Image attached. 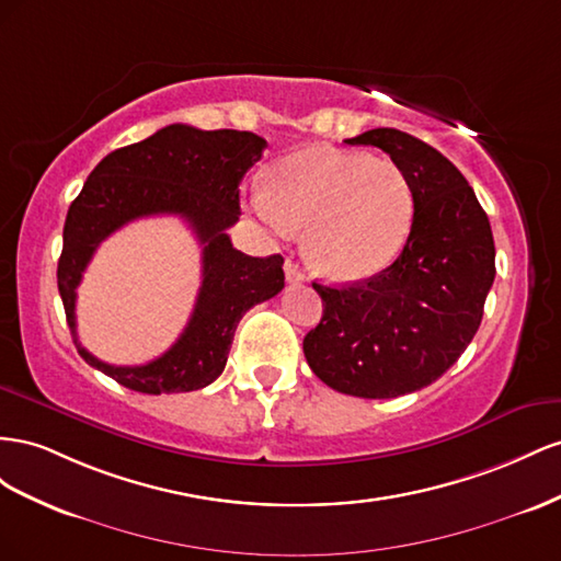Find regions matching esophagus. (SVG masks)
I'll return each instance as SVG.
<instances>
[{"instance_id": "34e87169", "label": "esophagus", "mask_w": 561, "mask_h": 561, "mask_svg": "<svg viewBox=\"0 0 561 561\" xmlns=\"http://www.w3.org/2000/svg\"><path fill=\"white\" fill-rule=\"evenodd\" d=\"M284 275H286V282H289V284L306 282V275H302L300 267H298L294 261H286V263H284Z\"/></svg>"}]
</instances>
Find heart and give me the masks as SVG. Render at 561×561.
I'll use <instances>...</instances> for the list:
<instances>
[{"instance_id": "heart-1", "label": "heart", "mask_w": 561, "mask_h": 561, "mask_svg": "<svg viewBox=\"0 0 561 561\" xmlns=\"http://www.w3.org/2000/svg\"><path fill=\"white\" fill-rule=\"evenodd\" d=\"M249 204L272 232L308 230L312 270L339 284L388 270L402 255L415 218V195L402 167L331 146L279 159L267 171V187H255Z\"/></svg>"}]
</instances>
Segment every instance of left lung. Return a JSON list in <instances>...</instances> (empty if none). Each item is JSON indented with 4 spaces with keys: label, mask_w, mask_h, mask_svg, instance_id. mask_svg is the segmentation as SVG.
<instances>
[{
    "label": "left lung",
    "mask_w": 561,
    "mask_h": 561,
    "mask_svg": "<svg viewBox=\"0 0 561 561\" xmlns=\"http://www.w3.org/2000/svg\"><path fill=\"white\" fill-rule=\"evenodd\" d=\"M350 146H374L404 169L415 218L402 255L380 275L343 286L312 282L324 314L302 352L329 388L390 399L435 382L482 324L495 277L489 218L449 159L397 129H371Z\"/></svg>",
    "instance_id": "1"
}]
</instances>
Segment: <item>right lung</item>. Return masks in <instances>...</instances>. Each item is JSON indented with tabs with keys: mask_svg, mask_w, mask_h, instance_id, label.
<instances>
[{
	"mask_svg": "<svg viewBox=\"0 0 561 561\" xmlns=\"http://www.w3.org/2000/svg\"><path fill=\"white\" fill-rule=\"evenodd\" d=\"M265 138L251 131H202L171 124L110 152L70 204L62 228L58 291L82 359L142 394L206 388L226 369L239 319L284 289L279 253L253 259L237 251L228 228L239 220V183L259 162ZM169 213L188 220L203 244V286L191 322L162 358L140 367L95 360L76 335V286L94 249L126 221Z\"/></svg>",
	"mask_w": 561,
	"mask_h": 561,
	"instance_id": "add662e5",
	"label": "right lung"
}]
</instances>
